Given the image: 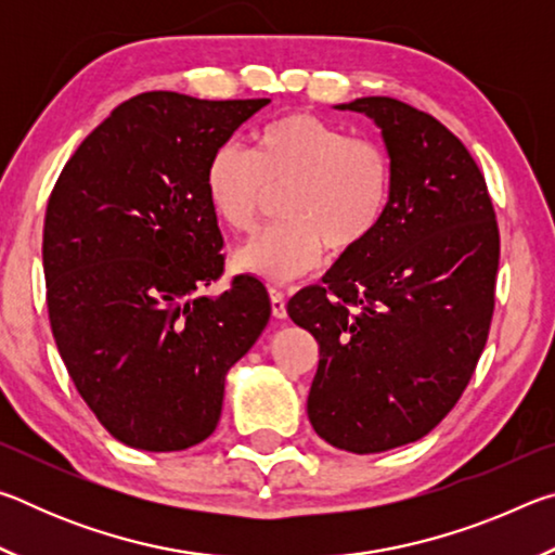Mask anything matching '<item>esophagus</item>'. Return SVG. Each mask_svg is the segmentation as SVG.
Returning <instances> with one entry per match:
<instances>
[{"label": "esophagus", "mask_w": 555, "mask_h": 555, "mask_svg": "<svg viewBox=\"0 0 555 555\" xmlns=\"http://www.w3.org/2000/svg\"><path fill=\"white\" fill-rule=\"evenodd\" d=\"M269 298H271V313H274V318H286V296H284V291L269 288Z\"/></svg>", "instance_id": "1"}]
</instances>
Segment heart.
I'll use <instances>...</instances> for the list:
<instances>
[{
  "label": "heart",
  "instance_id": "heart-1",
  "mask_svg": "<svg viewBox=\"0 0 555 555\" xmlns=\"http://www.w3.org/2000/svg\"><path fill=\"white\" fill-rule=\"evenodd\" d=\"M205 198L218 220L249 232L269 188L288 185L284 222L259 232L234 255V264L269 284L313 271L325 257L360 249L387 218L391 164L377 142L350 137L313 115H284L259 127L251 152L220 144L205 164Z\"/></svg>",
  "mask_w": 555,
  "mask_h": 555
}]
</instances>
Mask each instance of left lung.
Listing matches in <instances>:
<instances>
[{
  "label": "left lung",
  "instance_id": "8db88e82",
  "mask_svg": "<svg viewBox=\"0 0 555 555\" xmlns=\"http://www.w3.org/2000/svg\"><path fill=\"white\" fill-rule=\"evenodd\" d=\"M335 109L379 127L391 203L372 240L286 311L321 347L313 430L370 455L430 434L467 387L490 333L500 230L475 158L436 117L393 98Z\"/></svg>",
  "mask_w": 555,
  "mask_h": 555
}]
</instances>
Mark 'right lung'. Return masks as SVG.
<instances>
[{"label":"right lung","instance_id":"obj_1","mask_svg":"<svg viewBox=\"0 0 555 555\" xmlns=\"http://www.w3.org/2000/svg\"><path fill=\"white\" fill-rule=\"evenodd\" d=\"M269 102L144 92L86 137L53 188L51 331L75 389L129 448L173 453L208 438L228 372L269 323L255 276L201 294L224 264L205 164Z\"/></svg>","mask_w":555,"mask_h":555}]
</instances>
